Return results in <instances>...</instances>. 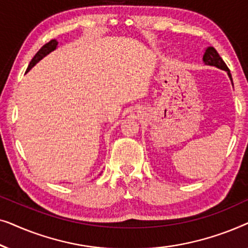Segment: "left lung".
Here are the masks:
<instances>
[{"instance_id": "8db88e82", "label": "left lung", "mask_w": 248, "mask_h": 248, "mask_svg": "<svg viewBox=\"0 0 248 248\" xmlns=\"http://www.w3.org/2000/svg\"><path fill=\"white\" fill-rule=\"evenodd\" d=\"M203 62H204L206 65H212V66H217L218 69L225 70L228 73V76L232 79V74H230V71L228 69V66L226 65V63L223 62V60L220 57L218 52L213 48V47H208L205 50L204 55H203Z\"/></svg>"}]
</instances>
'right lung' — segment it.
I'll use <instances>...</instances> for the list:
<instances>
[{
  "label": "right lung",
  "mask_w": 248,
  "mask_h": 248,
  "mask_svg": "<svg viewBox=\"0 0 248 248\" xmlns=\"http://www.w3.org/2000/svg\"><path fill=\"white\" fill-rule=\"evenodd\" d=\"M56 46H57V42L55 39H50L48 43H46L45 45H44L42 48H40L38 52L36 53V55L32 57V60H31V62L29 63V65H28V69H27V71H29L30 69H31V67L35 65V64L37 63V62H39L40 60L43 59L44 56H46L47 54L48 53H50L52 52V50H54L56 48Z\"/></svg>",
  "instance_id": "right-lung-1"
}]
</instances>
